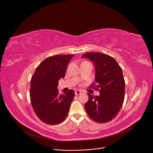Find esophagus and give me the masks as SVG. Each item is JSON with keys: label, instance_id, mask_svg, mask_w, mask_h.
I'll list each match as a JSON object with an SVG mask.
<instances>
[{"label": "esophagus", "instance_id": "1", "mask_svg": "<svg viewBox=\"0 0 153 153\" xmlns=\"http://www.w3.org/2000/svg\"><path fill=\"white\" fill-rule=\"evenodd\" d=\"M81 93H82L81 91H80V90H77V91H75V94H76V95H78V94H80Z\"/></svg>", "mask_w": 153, "mask_h": 153}]
</instances>
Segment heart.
Wrapping results in <instances>:
<instances>
[{"instance_id":"b5f03b06","label":"heart","mask_w":153,"mask_h":153,"mask_svg":"<svg viewBox=\"0 0 153 153\" xmlns=\"http://www.w3.org/2000/svg\"><path fill=\"white\" fill-rule=\"evenodd\" d=\"M85 62H87V61H85Z\"/></svg>"}]
</instances>
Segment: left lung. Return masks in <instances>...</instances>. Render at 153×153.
<instances>
[{
	"label": "left lung",
	"mask_w": 153,
	"mask_h": 153,
	"mask_svg": "<svg viewBox=\"0 0 153 153\" xmlns=\"http://www.w3.org/2000/svg\"><path fill=\"white\" fill-rule=\"evenodd\" d=\"M82 57L93 62L97 85L94 82L90 88L100 93L99 96L87 94L89 99L85 105V110L94 121L108 122L117 116L124 101L125 82L122 68L113 57L103 53L89 52Z\"/></svg>",
	"instance_id": "8db88e82"
}]
</instances>
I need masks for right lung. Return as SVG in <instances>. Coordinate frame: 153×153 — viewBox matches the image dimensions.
<instances>
[{"label":"right lung","mask_w":153,"mask_h":153,"mask_svg":"<svg viewBox=\"0 0 153 153\" xmlns=\"http://www.w3.org/2000/svg\"><path fill=\"white\" fill-rule=\"evenodd\" d=\"M74 55H55L45 59L36 68L31 79L30 96L33 110L42 122L57 125L67 117L74 97L73 90L59 94L58 81L63 78Z\"/></svg>","instance_id":"right-lung-1"}]
</instances>
